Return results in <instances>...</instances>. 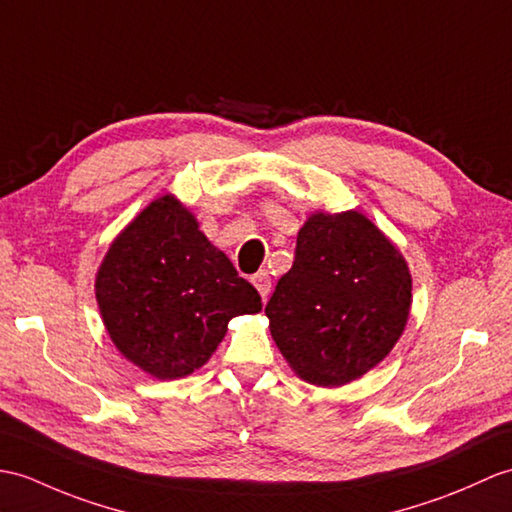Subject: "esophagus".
Instances as JSON below:
<instances>
[{"instance_id": "obj_1", "label": "esophagus", "mask_w": 512, "mask_h": 512, "mask_svg": "<svg viewBox=\"0 0 512 512\" xmlns=\"http://www.w3.org/2000/svg\"><path fill=\"white\" fill-rule=\"evenodd\" d=\"M253 285L257 288V292L261 294V299L266 301V296L270 294V288H272V281L268 277V272L261 270V272H257V275H253Z\"/></svg>"}]
</instances>
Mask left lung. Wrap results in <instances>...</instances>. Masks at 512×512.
<instances>
[{"instance_id":"left-lung-1","label":"left lung","mask_w":512,"mask_h":512,"mask_svg":"<svg viewBox=\"0 0 512 512\" xmlns=\"http://www.w3.org/2000/svg\"><path fill=\"white\" fill-rule=\"evenodd\" d=\"M410 305L412 277L399 248L360 211H316L296 235L294 264L266 316L292 371L334 388L386 358Z\"/></svg>"}]
</instances>
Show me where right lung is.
<instances>
[{
	"instance_id": "1",
	"label": "right lung",
	"mask_w": 512,
	"mask_h": 512,
	"mask_svg": "<svg viewBox=\"0 0 512 512\" xmlns=\"http://www.w3.org/2000/svg\"><path fill=\"white\" fill-rule=\"evenodd\" d=\"M102 323L126 360L157 379L207 364L229 320L261 312V296L165 194L115 237L95 275Z\"/></svg>"
}]
</instances>
